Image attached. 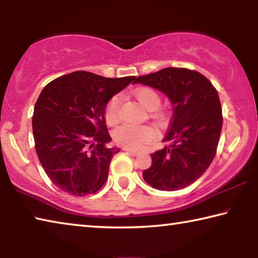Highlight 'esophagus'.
Segmentation results:
<instances>
[{"instance_id":"esophagus-1","label":"esophagus","mask_w":258,"mask_h":258,"mask_svg":"<svg viewBox=\"0 0 258 258\" xmlns=\"http://www.w3.org/2000/svg\"><path fill=\"white\" fill-rule=\"evenodd\" d=\"M126 152H128L130 155H132V156H139L140 155V152L139 151H135V150H132V149H124Z\"/></svg>"}]
</instances>
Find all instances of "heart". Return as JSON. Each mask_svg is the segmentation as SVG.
I'll list each match as a JSON object with an SVG mask.
<instances>
[{
    "label": "heart",
    "mask_w": 258,
    "mask_h": 258,
    "mask_svg": "<svg viewBox=\"0 0 258 258\" xmlns=\"http://www.w3.org/2000/svg\"><path fill=\"white\" fill-rule=\"evenodd\" d=\"M134 97L138 102L146 109V110L154 111L160 106V97L155 90L150 87H141L134 92ZM121 99L119 95L112 97L106 107V120L109 125H115L119 120ZM159 121L164 120L163 116L157 117ZM156 138L155 131L149 126H137L125 124L117 127L113 131V140L117 145H119L127 149H141L147 143L151 142Z\"/></svg>",
    "instance_id": "heart-1"
}]
</instances>
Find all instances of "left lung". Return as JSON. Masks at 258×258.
<instances>
[{"mask_svg": "<svg viewBox=\"0 0 258 258\" xmlns=\"http://www.w3.org/2000/svg\"><path fill=\"white\" fill-rule=\"evenodd\" d=\"M133 84L160 91L173 106L163 140L168 145L150 155L152 163L143 178L163 191L189 186L206 172L216 154L223 124L217 91L200 73L174 67L135 77Z\"/></svg>", "mask_w": 258, "mask_h": 258, "instance_id": "1", "label": "left lung"}]
</instances>
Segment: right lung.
Wrapping results in <instances>:
<instances>
[{
  "mask_svg": "<svg viewBox=\"0 0 258 258\" xmlns=\"http://www.w3.org/2000/svg\"><path fill=\"white\" fill-rule=\"evenodd\" d=\"M134 76L106 78L75 72L49 83L34 108L33 135L50 180L69 195L97 192L108 178L116 147L109 148L104 112Z\"/></svg>",
  "mask_w": 258,
  "mask_h": 258,
  "instance_id": "1",
  "label": "right lung"
}]
</instances>
